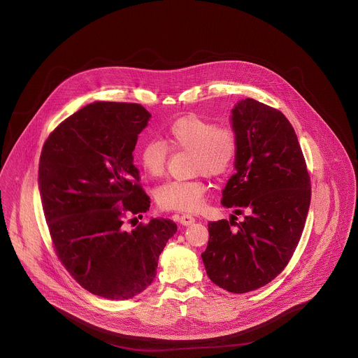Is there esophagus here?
<instances>
[{"label":"esophagus","instance_id":"1","mask_svg":"<svg viewBox=\"0 0 358 358\" xmlns=\"http://www.w3.org/2000/svg\"><path fill=\"white\" fill-rule=\"evenodd\" d=\"M178 221L182 225H191L195 222V217L191 215H181L178 217Z\"/></svg>","mask_w":358,"mask_h":358}]
</instances>
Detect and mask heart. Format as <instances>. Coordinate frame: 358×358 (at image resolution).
Instances as JSON below:
<instances>
[{
	"label": "heart",
	"instance_id": "obj_1",
	"mask_svg": "<svg viewBox=\"0 0 358 358\" xmlns=\"http://www.w3.org/2000/svg\"><path fill=\"white\" fill-rule=\"evenodd\" d=\"M167 145L173 150L189 152V170L192 173L212 177L227 174L234 167L239 152V140L234 129L217 126L195 115L184 116L167 129L166 143L155 138L141 146L140 163L150 177L159 178L164 174ZM206 191L208 185L199 176L163 184L156 192V199L163 209L195 212L203 205Z\"/></svg>",
	"mask_w": 358,
	"mask_h": 358
}]
</instances>
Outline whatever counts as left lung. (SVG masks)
<instances>
[{
	"mask_svg": "<svg viewBox=\"0 0 358 358\" xmlns=\"http://www.w3.org/2000/svg\"><path fill=\"white\" fill-rule=\"evenodd\" d=\"M231 124L239 152L221 203L246 215L241 222H209L202 260L215 285L246 293L271 282L289 263L306 224L311 185L296 133L280 110L246 98L234 106Z\"/></svg>",
	"mask_w": 358,
	"mask_h": 358,
	"instance_id": "left-lung-1",
	"label": "left lung"
}]
</instances>
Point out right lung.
<instances>
[{"label": "right lung", "mask_w": 358, "mask_h": 358, "mask_svg": "<svg viewBox=\"0 0 358 358\" xmlns=\"http://www.w3.org/2000/svg\"><path fill=\"white\" fill-rule=\"evenodd\" d=\"M149 119L138 103L96 101L62 122L40 156L38 189L57 256L84 289L110 300L152 284L177 231L167 218L123 228L126 215L143 218L150 205L133 156Z\"/></svg>", "instance_id": "add662e5"}]
</instances>
